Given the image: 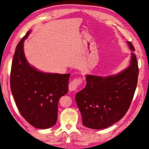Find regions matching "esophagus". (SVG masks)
Returning <instances> with one entry per match:
<instances>
[{
  "mask_svg": "<svg viewBox=\"0 0 149 149\" xmlns=\"http://www.w3.org/2000/svg\"><path fill=\"white\" fill-rule=\"evenodd\" d=\"M81 81H82V80H81V78H77V79H74L69 84V90L75 91L77 88L79 87V85L81 84Z\"/></svg>",
  "mask_w": 149,
  "mask_h": 149,
  "instance_id": "34e87169",
  "label": "esophagus"
}]
</instances>
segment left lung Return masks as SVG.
Segmentation results:
<instances>
[{
	"instance_id": "left-lung-1",
	"label": "left lung",
	"mask_w": 149,
	"mask_h": 149,
	"mask_svg": "<svg viewBox=\"0 0 149 149\" xmlns=\"http://www.w3.org/2000/svg\"><path fill=\"white\" fill-rule=\"evenodd\" d=\"M127 44L131 51H135L131 42ZM131 55V65L116 75L106 77L86 75V87L75 96L84 126L104 129L126 114L135 93L139 75L136 56L133 52Z\"/></svg>"
}]
</instances>
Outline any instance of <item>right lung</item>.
I'll return each instance as SVG.
<instances>
[{
    "label": "right lung",
    "mask_w": 149,
    "mask_h": 149,
    "mask_svg": "<svg viewBox=\"0 0 149 149\" xmlns=\"http://www.w3.org/2000/svg\"><path fill=\"white\" fill-rule=\"evenodd\" d=\"M30 32L26 33L16 47L10 88L22 116L33 127L44 129L56 123L59 100L68 92L70 74L42 72L28 64L23 42Z\"/></svg>",
    "instance_id": "add662e5"
}]
</instances>
